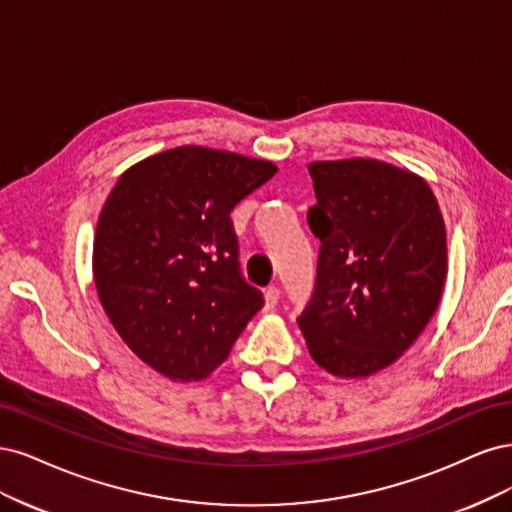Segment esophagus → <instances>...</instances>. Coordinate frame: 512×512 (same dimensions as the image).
I'll list each match as a JSON object with an SVG mask.
<instances>
[{"instance_id":"34e87169","label":"esophagus","mask_w":512,"mask_h":512,"mask_svg":"<svg viewBox=\"0 0 512 512\" xmlns=\"http://www.w3.org/2000/svg\"><path fill=\"white\" fill-rule=\"evenodd\" d=\"M263 300H266V310H274L276 308V304H278V300H280V289H276V287H270L268 291H266V295H263Z\"/></svg>"}]
</instances>
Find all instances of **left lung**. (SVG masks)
<instances>
[{
    "mask_svg": "<svg viewBox=\"0 0 512 512\" xmlns=\"http://www.w3.org/2000/svg\"><path fill=\"white\" fill-rule=\"evenodd\" d=\"M321 240L317 283L298 319L310 357L366 378L398 361L430 323L447 280V227L417 174L378 159L312 161Z\"/></svg>",
    "mask_w": 512,
    "mask_h": 512,
    "instance_id": "left-lung-1",
    "label": "left lung"
}]
</instances>
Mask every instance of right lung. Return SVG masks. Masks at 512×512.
<instances>
[{"label":"right lung","mask_w":512,"mask_h":512,"mask_svg":"<svg viewBox=\"0 0 512 512\" xmlns=\"http://www.w3.org/2000/svg\"><path fill=\"white\" fill-rule=\"evenodd\" d=\"M272 161L178 146L121 174L100 212L93 278L123 342L170 381H202L263 306L238 268L229 212Z\"/></svg>","instance_id":"obj_1"}]
</instances>
